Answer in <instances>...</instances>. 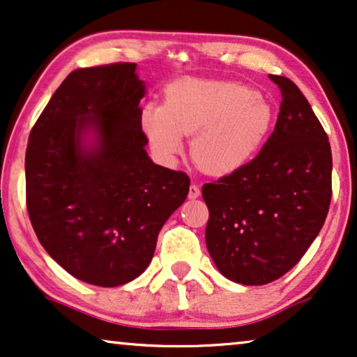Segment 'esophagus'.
<instances>
[{"label":"esophagus","mask_w":357,"mask_h":357,"mask_svg":"<svg viewBox=\"0 0 357 357\" xmlns=\"http://www.w3.org/2000/svg\"><path fill=\"white\" fill-rule=\"evenodd\" d=\"M199 195H202V190H199V187L197 183H192L190 185V192H188V198H192V199H195V198H198Z\"/></svg>","instance_id":"34e87169"}]
</instances>
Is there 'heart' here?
<instances>
[{"label":"heart","instance_id":"heart-1","mask_svg":"<svg viewBox=\"0 0 357 357\" xmlns=\"http://www.w3.org/2000/svg\"><path fill=\"white\" fill-rule=\"evenodd\" d=\"M275 110L252 87L224 81L175 82L162 110L144 114L151 144L162 155L182 149L180 136H194L192 158L204 172L232 174L258 154L270 135Z\"/></svg>","mask_w":357,"mask_h":357}]
</instances>
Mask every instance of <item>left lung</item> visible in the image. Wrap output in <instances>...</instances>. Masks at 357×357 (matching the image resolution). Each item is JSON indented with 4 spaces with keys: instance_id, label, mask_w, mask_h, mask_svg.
I'll return each mask as SVG.
<instances>
[{
    "instance_id": "obj_1",
    "label": "left lung",
    "mask_w": 357,
    "mask_h": 357,
    "mask_svg": "<svg viewBox=\"0 0 357 357\" xmlns=\"http://www.w3.org/2000/svg\"><path fill=\"white\" fill-rule=\"evenodd\" d=\"M281 107L270 138L250 162L203 185L206 247L227 280H280L319 236L331 202V148L309 100L289 77L270 75Z\"/></svg>"
}]
</instances>
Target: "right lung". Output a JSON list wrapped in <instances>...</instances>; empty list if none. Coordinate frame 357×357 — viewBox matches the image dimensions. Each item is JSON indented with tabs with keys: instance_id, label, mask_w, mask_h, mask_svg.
Returning a JSON list of instances; mask_svg holds the SVG:
<instances>
[{
	"instance_id": "1",
	"label": "right lung",
	"mask_w": 357,
	"mask_h": 357,
	"mask_svg": "<svg viewBox=\"0 0 357 357\" xmlns=\"http://www.w3.org/2000/svg\"><path fill=\"white\" fill-rule=\"evenodd\" d=\"M135 63L70 73L32 126L26 203L38 242L77 280L114 287L153 260L159 231L190 177L155 165L144 146ZM96 133L86 149L82 136Z\"/></svg>"
}]
</instances>
